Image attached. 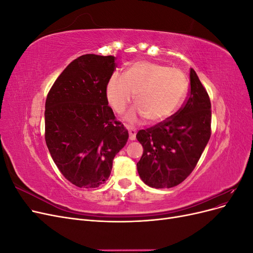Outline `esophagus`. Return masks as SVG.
<instances>
[{
  "label": "esophagus",
  "mask_w": 253,
  "mask_h": 253,
  "mask_svg": "<svg viewBox=\"0 0 253 253\" xmlns=\"http://www.w3.org/2000/svg\"><path fill=\"white\" fill-rule=\"evenodd\" d=\"M126 127L128 128V138H129V140H135L136 139V133H137V131L135 128H133V127H128L127 126H126Z\"/></svg>",
  "instance_id": "obj_1"
}]
</instances>
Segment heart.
<instances>
[{
	"mask_svg": "<svg viewBox=\"0 0 253 253\" xmlns=\"http://www.w3.org/2000/svg\"><path fill=\"white\" fill-rule=\"evenodd\" d=\"M188 90L185 74L177 68L150 61H137L129 65L124 77L114 74L106 84V98L113 110L122 113L135 95L136 110L129 112L127 121L144 116L149 122H162L181 105Z\"/></svg>",
	"mask_w": 253,
	"mask_h": 253,
	"instance_id": "1",
	"label": "heart"
}]
</instances>
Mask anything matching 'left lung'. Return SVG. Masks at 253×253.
<instances>
[{"label":"left lung","instance_id":"1","mask_svg":"<svg viewBox=\"0 0 253 253\" xmlns=\"http://www.w3.org/2000/svg\"><path fill=\"white\" fill-rule=\"evenodd\" d=\"M186 104L174 116L136 135L143 148L137 171L151 188L179 185L194 170L211 135V102L193 68Z\"/></svg>","mask_w":253,"mask_h":253}]
</instances>
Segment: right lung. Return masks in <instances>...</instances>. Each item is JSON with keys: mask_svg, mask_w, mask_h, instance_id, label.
Returning <instances> with one entry per match:
<instances>
[{"mask_svg": "<svg viewBox=\"0 0 253 253\" xmlns=\"http://www.w3.org/2000/svg\"><path fill=\"white\" fill-rule=\"evenodd\" d=\"M116 66L113 56H80L61 73L45 102L50 156L79 188H97L108 179L114 157L128 138L106 98V84Z\"/></svg>", "mask_w": 253, "mask_h": 253, "instance_id": "add662e5", "label": "right lung"}]
</instances>
